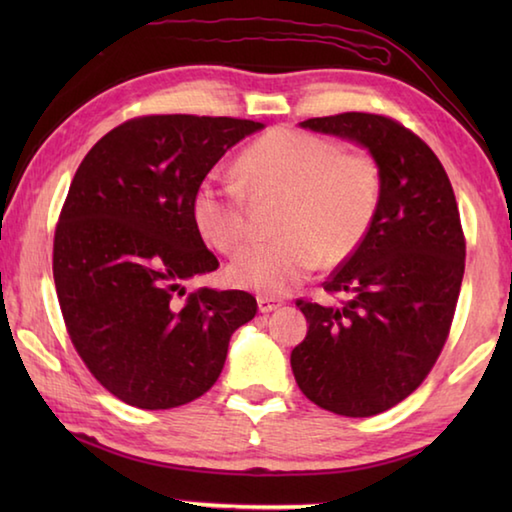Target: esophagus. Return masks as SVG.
I'll use <instances>...</instances> for the list:
<instances>
[{
    "instance_id": "obj_1",
    "label": "esophagus",
    "mask_w": 512,
    "mask_h": 512,
    "mask_svg": "<svg viewBox=\"0 0 512 512\" xmlns=\"http://www.w3.org/2000/svg\"><path fill=\"white\" fill-rule=\"evenodd\" d=\"M257 307L262 314H268V311H275L277 307H282V300L277 298H268V296H259L257 298Z\"/></svg>"
}]
</instances>
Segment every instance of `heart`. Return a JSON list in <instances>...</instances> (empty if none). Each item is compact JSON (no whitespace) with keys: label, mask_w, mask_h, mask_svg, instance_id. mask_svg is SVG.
I'll return each instance as SVG.
<instances>
[{"label":"heart","mask_w":512,"mask_h":512,"mask_svg":"<svg viewBox=\"0 0 512 512\" xmlns=\"http://www.w3.org/2000/svg\"><path fill=\"white\" fill-rule=\"evenodd\" d=\"M239 185L253 201L280 198L271 241L246 246L228 266L241 289L282 296L314 268L343 264L377 219L384 178L375 158L345 153L327 137L273 128L241 153ZM192 219L207 244L235 253L248 235L246 196L237 185L207 178L192 196Z\"/></svg>","instance_id":"heart-1"}]
</instances>
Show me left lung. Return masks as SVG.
Wrapping results in <instances>:
<instances>
[{
    "label": "left lung",
    "instance_id": "1",
    "mask_svg": "<svg viewBox=\"0 0 512 512\" xmlns=\"http://www.w3.org/2000/svg\"><path fill=\"white\" fill-rule=\"evenodd\" d=\"M300 126L366 146L384 178L370 235L325 282L345 300H298L309 329L291 352L311 402L370 418L409 397L443 352L465 271L461 216L436 153L400 121L343 112Z\"/></svg>",
    "mask_w": 512,
    "mask_h": 512
}]
</instances>
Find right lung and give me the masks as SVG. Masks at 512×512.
Instances as JSON below:
<instances>
[{
  "mask_svg": "<svg viewBox=\"0 0 512 512\" xmlns=\"http://www.w3.org/2000/svg\"><path fill=\"white\" fill-rule=\"evenodd\" d=\"M264 124L146 115L92 146L54 235V282L76 352L99 384L137 409H173L210 391L230 336L257 314L246 291L183 282L219 268L192 196L223 153Z\"/></svg>",
  "mask_w": 512,
  "mask_h": 512,
  "instance_id": "1",
  "label": "right lung"
}]
</instances>
